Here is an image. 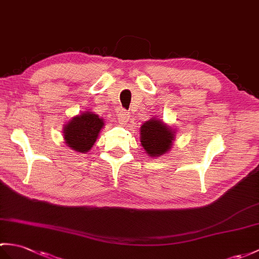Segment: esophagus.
Wrapping results in <instances>:
<instances>
[{
	"label": "esophagus",
	"mask_w": 259,
	"mask_h": 259,
	"mask_svg": "<svg viewBox=\"0 0 259 259\" xmlns=\"http://www.w3.org/2000/svg\"><path fill=\"white\" fill-rule=\"evenodd\" d=\"M129 113L125 111V110H121L119 113H118V121L119 123L121 125H125L128 123V120L130 119L129 118Z\"/></svg>",
	"instance_id": "34e87169"
}]
</instances>
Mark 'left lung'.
<instances>
[{
    "mask_svg": "<svg viewBox=\"0 0 259 259\" xmlns=\"http://www.w3.org/2000/svg\"><path fill=\"white\" fill-rule=\"evenodd\" d=\"M176 129L162 120L151 118L140 128V142L148 157H160L169 152L176 140Z\"/></svg>",
    "mask_w": 259,
    "mask_h": 259,
    "instance_id": "8db88e82",
    "label": "left lung"
}]
</instances>
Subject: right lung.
<instances>
[{
	"mask_svg": "<svg viewBox=\"0 0 259 259\" xmlns=\"http://www.w3.org/2000/svg\"><path fill=\"white\" fill-rule=\"evenodd\" d=\"M105 127L104 119L93 111L81 112L71 118L64 125V140L71 150L79 153L89 152L101 129Z\"/></svg>",
	"mask_w": 259,
	"mask_h": 259,
	"instance_id": "add662e5",
	"label": "right lung"
}]
</instances>
